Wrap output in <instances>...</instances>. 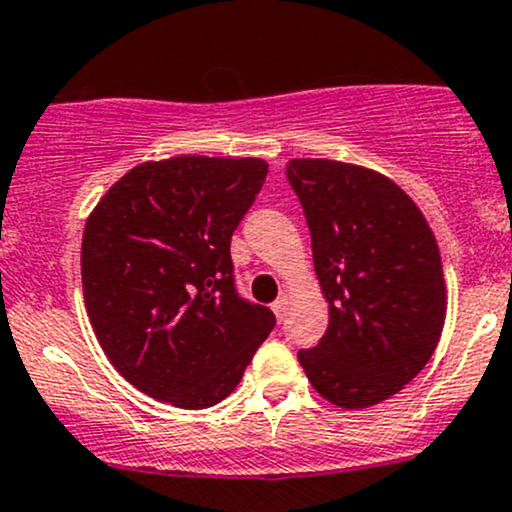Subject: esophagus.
<instances>
[{"mask_svg":"<svg viewBox=\"0 0 512 512\" xmlns=\"http://www.w3.org/2000/svg\"><path fill=\"white\" fill-rule=\"evenodd\" d=\"M287 304H290V302H287L285 294H282V297H278V299H275V302H273V314H275V318H278V323L285 321V316H287Z\"/></svg>","mask_w":512,"mask_h":512,"instance_id":"1","label":"esophagus"}]
</instances>
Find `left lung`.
Wrapping results in <instances>:
<instances>
[{
    "label": "left lung",
    "instance_id": "8db88e82",
    "mask_svg": "<svg viewBox=\"0 0 512 512\" xmlns=\"http://www.w3.org/2000/svg\"><path fill=\"white\" fill-rule=\"evenodd\" d=\"M328 330L297 359L333 405L388 400L434 354L446 321L441 254L422 210L383 174L335 160H290Z\"/></svg>",
    "mask_w": 512,
    "mask_h": 512
}]
</instances>
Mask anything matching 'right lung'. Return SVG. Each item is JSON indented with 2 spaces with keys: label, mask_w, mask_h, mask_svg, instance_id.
I'll use <instances>...</instances> for the list:
<instances>
[{
  "label": "right lung",
  "mask_w": 512,
  "mask_h": 512,
  "mask_svg": "<svg viewBox=\"0 0 512 512\" xmlns=\"http://www.w3.org/2000/svg\"><path fill=\"white\" fill-rule=\"evenodd\" d=\"M266 174L258 158L143 162L90 213L88 318L114 369L150 398L218 405L273 330V311L237 292L230 254Z\"/></svg>",
  "instance_id": "right-lung-1"
}]
</instances>
